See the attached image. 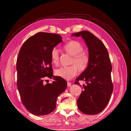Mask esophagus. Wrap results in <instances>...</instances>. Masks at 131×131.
Wrapping results in <instances>:
<instances>
[{"mask_svg": "<svg viewBox=\"0 0 131 131\" xmlns=\"http://www.w3.org/2000/svg\"><path fill=\"white\" fill-rule=\"evenodd\" d=\"M71 82H67V86L70 87V86H71Z\"/></svg>", "mask_w": 131, "mask_h": 131, "instance_id": "1", "label": "esophagus"}]
</instances>
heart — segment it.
Instances as JSON below:
<instances>
[{
  "mask_svg": "<svg viewBox=\"0 0 131 131\" xmlns=\"http://www.w3.org/2000/svg\"><path fill=\"white\" fill-rule=\"evenodd\" d=\"M66 53L72 56L68 67H60L54 71L57 77L69 80L73 78L78 73V69L80 72L86 70L89 64L88 55L83 52L84 47L80 42L75 40L68 41L63 47ZM50 57L52 64L57 65L59 63V52L56 48H53L50 52Z\"/></svg>",
  "mask_w": 131,
  "mask_h": 131,
  "instance_id": "b5f03b06",
  "label": "heart"
}]
</instances>
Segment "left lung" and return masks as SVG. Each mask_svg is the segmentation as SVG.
<instances>
[{
	"label": "left lung",
	"mask_w": 131,
	"mask_h": 131,
	"mask_svg": "<svg viewBox=\"0 0 131 131\" xmlns=\"http://www.w3.org/2000/svg\"><path fill=\"white\" fill-rule=\"evenodd\" d=\"M72 36L83 38L89 51L88 67L74 83L80 85L79 81L85 83L77 100L78 108L85 114H99L108 104L113 91L108 52L102 41L88 31L73 33Z\"/></svg>",
	"instance_id": "obj_1"
}]
</instances>
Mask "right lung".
I'll use <instances>...</instances> for the list:
<instances>
[{"label":"right lung","instance_id":"1","mask_svg":"<svg viewBox=\"0 0 131 131\" xmlns=\"http://www.w3.org/2000/svg\"><path fill=\"white\" fill-rule=\"evenodd\" d=\"M59 34L39 32L27 39L20 49L16 63L17 86L25 108L36 116L46 115L56 107L57 97L67 82L53 75L50 52L61 42ZM46 77L54 80L44 85Z\"/></svg>","mask_w":131,"mask_h":131}]
</instances>
